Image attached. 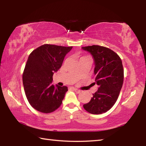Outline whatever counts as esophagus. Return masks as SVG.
Returning <instances> with one entry per match:
<instances>
[{"label":"esophagus","mask_w":146,"mask_h":146,"mask_svg":"<svg viewBox=\"0 0 146 146\" xmlns=\"http://www.w3.org/2000/svg\"><path fill=\"white\" fill-rule=\"evenodd\" d=\"M73 90L75 91L76 93H80L81 92V91L78 90V89H76V88H73Z\"/></svg>","instance_id":"obj_1"}]
</instances>
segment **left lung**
<instances>
[{"label":"left lung","mask_w":146,"mask_h":146,"mask_svg":"<svg viewBox=\"0 0 146 146\" xmlns=\"http://www.w3.org/2000/svg\"><path fill=\"white\" fill-rule=\"evenodd\" d=\"M90 52L95 61V82L98 90L84 108L91 114L107 112L118 99L123 82V68L122 60L111 49L98 45L82 48Z\"/></svg>","instance_id":"obj_1"}]
</instances>
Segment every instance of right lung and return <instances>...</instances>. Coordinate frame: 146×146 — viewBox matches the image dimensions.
<instances>
[{
  "label": "right lung",
  "mask_w": 146,
  "mask_h": 146,
  "mask_svg": "<svg viewBox=\"0 0 146 146\" xmlns=\"http://www.w3.org/2000/svg\"><path fill=\"white\" fill-rule=\"evenodd\" d=\"M72 48L44 44L29 55L23 74V86L29 103L38 111L50 113L62 103L68 88L51 83L54 73L60 68Z\"/></svg>",
  "instance_id": "add662e5"
}]
</instances>
